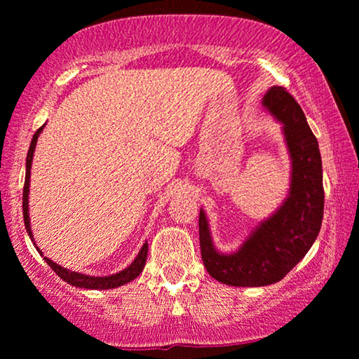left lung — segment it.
<instances>
[{
  "label": "left lung",
  "mask_w": 359,
  "mask_h": 359,
  "mask_svg": "<svg viewBox=\"0 0 359 359\" xmlns=\"http://www.w3.org/2000/svg\"><path fill=\"white\" fill-rule=\"evenodd\" d=\"M262 103L284 123L285 141L292 157L289 198L277 213L256 228L235 255L215 251L202 210L198 217L205 269L218 283L238 287H259L284 279L312 248L323 219L322 157L302 108L284 87H272Z\"/></svg>",
  "instance_id": "left-lung-1"
}]
</instances>
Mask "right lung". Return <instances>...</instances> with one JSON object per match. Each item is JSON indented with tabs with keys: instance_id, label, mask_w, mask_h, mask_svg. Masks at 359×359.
Returning <instances> with one entry per match:
<instances>
[{
	"instance_id": "right-lung-1",
	"label": "right lung",
	"mask_w": 359,
	"mask_h": 359,
	"mask_svg": "<svg viewBox=\"0 0 359 359\" xmlns=\"http://www.w3.org/2000/svg\"><path fill=\"white\" fill-rule=\"evenodd\" d=\"M42 128L44 126H41L39 130L36 131V135L32 136L29 151H27V159H26V180H24V190H22V215H24V224H26L27 235H29V238H32V231H31V224H29V213H27V195H29L31 164H32V154H34V149H36L37 137H39V133L42 131ZM146 257H147V243L141 248L140 255H137L136 259L131 262L130 267H126L124 271L118 272V274L107 276V277H90L85 274H79V272L64 269V267L55 264V262L47 259V257H44V259L47 264L52 267V271H54L55 274L60 277V279H64L65 283H69L70 285H75V287H83V289H113V287H118V285L128 284L133 279H136V277L141 274V271L144 269Z\"/></svg>"
}]
</instances>
